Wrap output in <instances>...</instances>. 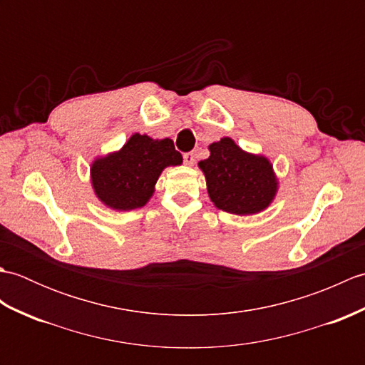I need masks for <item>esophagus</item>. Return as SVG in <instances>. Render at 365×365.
<instances>
[{"mask_svg":"<svg viewBox=\"0 0 365 365\" xmlns=\"http://www.w3.org/2000/svg\"><path fill=\"white\" fill-rule=\"evenodd\" d=\"M183 161H185V165H188V166L195 165V153H192V152L183 153Z\"/></svg>","mask_w":365,"mask_h":365,"instance_id":"34e87169","label":"esophagus"}]
</instances>
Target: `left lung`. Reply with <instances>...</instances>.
Returning a JSON list of instances; mask_svg holds the SVG:
<instances>
[{
    "instance_id": "left-lung-1",
    "label": "left lung",
    "mask_w": 365,
    "mask_h": 365,
    "mask_svg": "<svg viewBox=\"0 0 365 365\" xmlns=\"http://www.w3.org/2000/svg\"><path fill=\"white\" fill-rule=\"evenodd\" d=\"M208 150L210 157L199 161V168L215 207L243 216L265 210L273 202L277 178L268 158L245 152L230 138H221Z\"/></svg>"
}]
</instances>
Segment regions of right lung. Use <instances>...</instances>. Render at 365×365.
<instances>
[{"mask_svg": "<svg viewBox=\"0 0 365 365\" xmlns=\"http://www.w3.org/2000/svg\"><path fill=\"white\" fill-rule=\"evenodd\" d=\"M182 161L173 139L135 133L120 150L92 163V188L113 210H135L149 202L163 169L182 165Z\"/></svg>", "mask_w": 365, "mask_h": 365, "instance_id": "add662e5", "label": "right lung"}]
</instances>
